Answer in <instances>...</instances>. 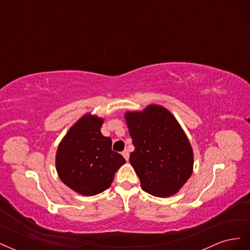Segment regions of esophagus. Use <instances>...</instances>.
Returning <instances> with one entry per match:
<instances>
[{"label": "esophagus", "mask_w": 250, "mask_h": 250, "mask_svg": "<svg viewBox=\"0 0 250 250\" xmlns=\"http://www.w3.org/2000/svg\"><path fill=\"white\" fill-rule=\"evenodd\" d=\"M122 155L124 156V158H125L126 161L129 160V152H128L127 150H124V151H123V152H122Z\"/></svg>", "instance_id": "34e87169"}]
</instances>
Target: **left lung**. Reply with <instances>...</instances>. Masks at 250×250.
I'll return each instance as SVG.
<instances>
[{"instance_id": "left-lung-1", "label": "left lung", "mask_w": 250, "mask_h": 250, "mask_svg": "<svg viewBox=\"0 0 250 250\" xmlns=\"http://www.w3.org/2000/svg\"><path fill=\"white\" fill-rule=\"evenodd\" d=\"M124 117L134 146L129 162L143 190L164 198L178 193L192 175L194 154L176 118L157 104Z\"/></svg>"}]
</instances>
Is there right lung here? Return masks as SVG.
Instances as JSON below:
<instances>
[{"label": "right lung", "instance_id": "1", "mask_svg": "<svg viewBox=\"0 0 250 250\" xmlns=\"http://www.w3.org/2000/svg\"><path fill=\"white\" fill-rule=\"evenodd\" d=\"M104 119L85 113L59 143L55 165L60 180L82 196H94L111 186L125 158L111 150V139L104 137Z\"/></svg>", "mask_w": 250, "mask_h": 250}]
</instances>
